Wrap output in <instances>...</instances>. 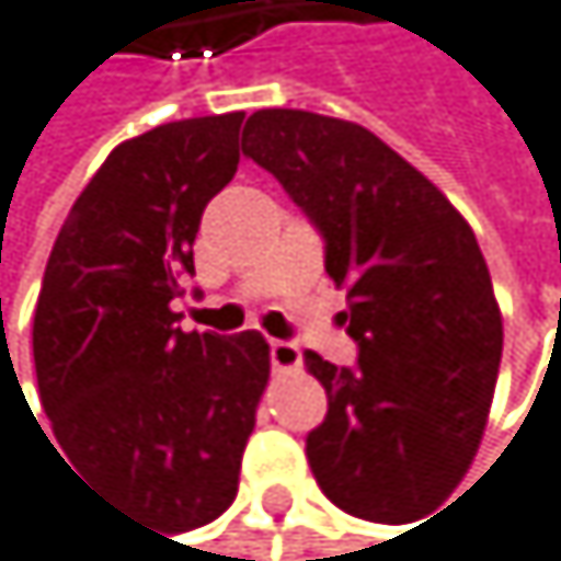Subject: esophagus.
Returning a JSON list of instances; mask_svg holds the SVG:
<instances>
[{"instance_id":"esophagus-1","label":"esophagus","mask_w":561,"mask_h":561,"mask_svg":"<svg viewBox=\"0 0 561 561\" xmlns=\"http://www.w3.org/2000/svg\"><path fill=\"white\" fill-rule=\"evenodd\" d=\"M271 365L277 373H290L301 365V348L294 342H280V339H271Z\"/></svg>"}]
</instances>
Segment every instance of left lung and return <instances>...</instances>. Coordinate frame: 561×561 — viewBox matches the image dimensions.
<instances>
[{
  "instance_id": "1",
  "label": "left lung",
  "mask_w": 561,
  "mask_h": 561,
  "mask_svg": "<svg viewBox=\"0 0 561 561\" xmlns=\"http://www.w3.org/2000/svg\"><path fill=\"white\" fill-rule=\"evenodd\" d=\"M243 154L318 226L358 345L352 369L305 352L328 392V416L308 433L311 474L355 518H423L474 460L501 365V311L474 230L355 121L256 111Z\"/></svg>"
}]
</instances>
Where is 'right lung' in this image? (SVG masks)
<instances>
[{
  "mask_svg": "<svg viewBox=\"0 0 561 561\" xmlns=\"http://www.w3.org/2000/svg\"><path fill=\"white\" fill-rule=\"evenodd\" d=\"M240 128L233 111L121 141L64 222L33 318L60 454L165 531L209 525L233 504L271 376L260 331H182L175 311L196 274L203 209L237 175Z\"/></svg>",
  "mask_w": 561,
  "mask_h": 561,
  "instance_id": "add662e5",
  "label": "right lung"
}]
</instances>
